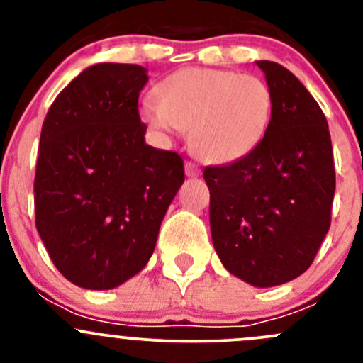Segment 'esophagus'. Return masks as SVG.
<instances>
[{
    "instance_id": "esophagus-1",
    "label": "esophagus",
    "mask_w": 363,
    "mask_h": 363,
    "mask_svg": "<svg viewBox=\"0 0 363 363\" xmlns=\"http://www.w3.org/2000/svg\"><path fill=\"white\" fill-rule=\"evenodd\" d=\"M184 172L188 177H199L200 175V167L196 163H193V161H188V163L184 164Z\"/></svg>"
}]
</instances>
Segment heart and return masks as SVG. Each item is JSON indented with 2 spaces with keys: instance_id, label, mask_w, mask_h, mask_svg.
I'll use <instances>...</instances> for the list:
<instances>
[{
  "instance_id": "b5f03b06",
  "label": "heart",
  "mask_w": 363,
  "mask_h": 363,
  "mask_svg": "<svg viewBox=\"0 0 363 363\" xmlns=\"http://www.w3.org/2000/svg\"><path fill=\"white\" fill-rule=\"evenodd\" d=\"M140 117L161 135L189 128V145L208 163L247 156L269 130L274 94L269 84L235 69L188 67L164 77Z\"/></svg>"
}]
</instances>
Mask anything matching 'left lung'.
I'll list each match as a JSON object with an SVG mask.
<instances>
[{"instance_id": "1", "label": "left lung", "mask_w": 363, "mask_h": 363, "mask_svg": "<svg viewBox=\"0 0 363 363\" xmlns=\"http://www.w3.org/2000/svg\"><path fill=\"white\" fill-rule=\"evenodd\" d=\"M274 94L269 130L244 158L205 167L211 233L228 272L258 288L311 267L330 228L334 152L325 113L303 84L274 61H256Z\"/></svg>"}]
</instances>
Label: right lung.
I'll list each match as a JSON object with an SVG mask.
<instances>
[{
    "mask_svg": "<svg viewBox=\"0 0 363 363\" xmlns=\"http://www.w3.org/2000/svg\"><path fill=\"white\" fill-rule=\"evenodd\" d=\"M138 65L86 68L54 100L40 135L35 223L69 283L111 290L147 265L184 182L177 152L145 144Z\"/></svg>",
    "mask_w": 363,
    "mask_h": 363,
    "instance_id": "1",
    "label": "right lung"
}]
</instances>
